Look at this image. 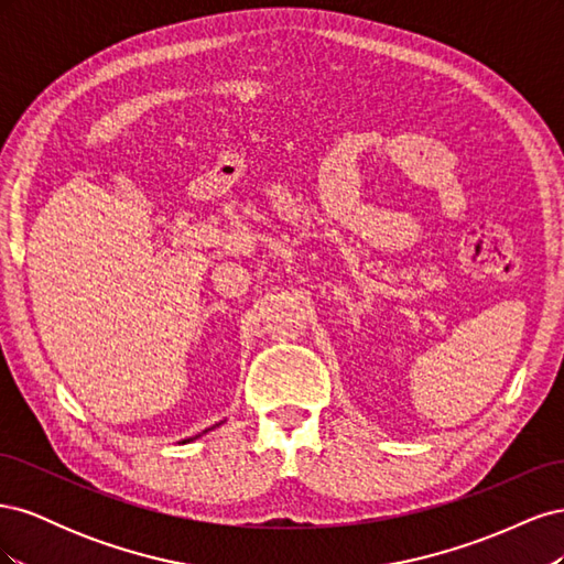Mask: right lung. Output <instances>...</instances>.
<instances>
[{
  "label": "right lung",
  "mask_w": 564,
  "mask_h": 564,
  "mask_svg": "<svg viewBox=\"0 0 564 564\" xmlns=\"http://www.w3.org/2000/svg\"><path fill=\"white\" fill-rule=\"evenodd\" d=\"M216 425H220V423H216ZM212 429H214V425H212ZM212 429H207V431H212ZM207 431H202V433H207ZM199 433V435H202ZM199 435H195V437H199ZM195 437H187V440H183V442H191V440H195Z\"/></svg>",
  "instance_id": "1"
}]
</instances>
